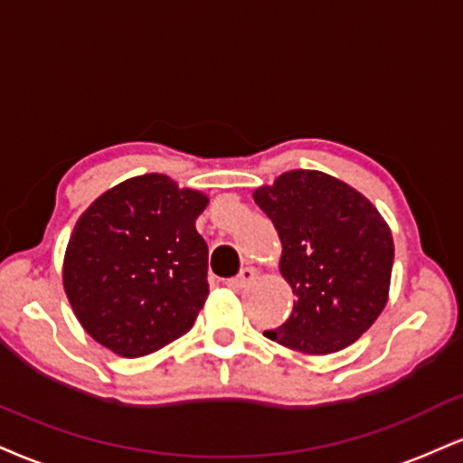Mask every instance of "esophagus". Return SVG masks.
Returning <instances> with one entry per match:
<instances>
[{
    "mask_svg": "<svg viewBox=\"0 0 463 463\" xmlns=\"http://www.w3.org/2000/svg\"><path fill=\"white\" fill-rule=\"evenodd\" d=\"M256 276H259V271H256L254 267H243V269L239 271V276L232 278V280L228 282V287L235 288V291H239V288H246L256 280Z\"/></svg>",
    "mask_w": 463,
    "mask_h": 463,
    "instance_id": "obj_1",
    "label": "esophagus"
}]
</instances>
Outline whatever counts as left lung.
Listing matches in <instances>:
<instances>
[{"instance_id": "8db88e82", "label": "left lung", "mask_w": 463, "mask_h": 463, "mask_svg": "<svg viewBox=\"0 0 463 463\" xmlns=\"http://www.w3.org/2000/svg\"><path fill=\"white\" fill-rule=\"evenodd\" d=\"M252 196L274 222L295 295L291 317L265 336L310 355L349 347L386 308L391 226L358 189L319 170L285 172Z\"/></svg>"}]
</instances>
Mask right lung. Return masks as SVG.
Here are the masks:
<instances>
[{
  "label": "right lung",
  "instance_id": "obj_1",
  "mask_svg": "<svg viewBox=\"0 0 463 463\" xmlns=\"http://www.w3.org/2000/svg\"><path fill=\"white\" fill-rule=\"evenodd\" d=\"M207 204V194L150 172L83 211L62 282L94 341L122 358H142L192 330L209 295V250L196 231Z\"/></svg>",
  "mask_w": 463,
  "mask_h": 463
}]
</instances>
